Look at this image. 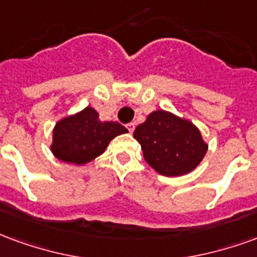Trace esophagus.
I'll return each mask as SVG.
<instances>
[{"instance_id":"esophagus-1","label":"esophagus","mask_w":257,"mask_h":257,"mask_svg":"<svg viewBox=\"0 0 257 257\" xmlns=\"http://www.w3.org/2000/svg\"><path fill=\"white\" fill-rule=\"evenodd\" d=\"M126 127H127V130H128V133H133L134 128H136V124H134V123H128Z\"/></svg>"}]
</instances>
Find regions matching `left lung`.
<instances>
[{"mask_svg":"<svg viewBox=\"0 0 257 257\" xmlns=\"http://www.w3.org/2000/svg\"><path fill=\"white\" fill-rule=\"evenodd\" d=\"M134 138L141 144L144 159L164 177L193 171L207 153L198 128L166 110H155L137 126Z\"/></svg>","mask_w":257,"mask_h":257,"instance_id":"1","label":"left lung"}]
</instances>
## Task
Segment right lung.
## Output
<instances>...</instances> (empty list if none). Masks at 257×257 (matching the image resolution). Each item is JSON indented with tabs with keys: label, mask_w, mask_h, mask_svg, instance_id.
<instances>
[{
	"label": "right lung",
	"mask_w": 257,
	"mask_h": 257,
	"mask_svg": "<svg viewBox=\"0 0 257 257\" xmlns=\"http://www.w3.org/2000/svg\"><path fill=\"white\" fill-rule=\"evenodd\" d=\"M124 133L127 128L120 123L100 121L98 112L87 106L56 124L52 152L61 162L79 166L100 156L110 140Z\"/></svg>",
	"instance_id": "1"
}]
</instances>
